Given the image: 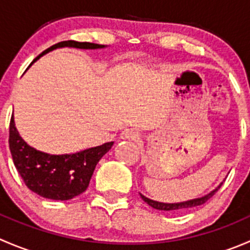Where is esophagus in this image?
I'll use <instances>...</instances> for the list:
<instances>
[{
    "instance_id": "1",
    "label": "esophagus",
    "mask_w": 250,
    "mask_h": 250,
    "mask_svg": "<svg viewBox=\"0 0 250 250\" xmlns=\"http://www.w3.org/2000/svg\"><path fill=\"white\" fill-rule=\"evenodd\" d=\"M120 137L122 140H137L139 139V133L133 129V128H128V129H125L121 133Z\"/></svg>"
}]
</instances>
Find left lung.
Segmentation results:
<instances>
[{"label": "left lung", "instance_id": "1", "mask_svg": "<svg viewBox=\"0 0 250 250\" xmlns=\"http://www.w3.org/2000/svg\"><path fill=\"white\" fill-rule=\"evenodd\" d=\"M223 185V183L219 184L218 188H214L213 191H210L209 193L207 195L202 196V197H198V198H193V200H188V201H183V202H176V203H165V202H158V201H153L147 198L146 196L141 195L140 193V197L144 202H146L150 207L152 208L158 209V210H166V211H181V210H185V209H190L193 208V207H198L201 204L206 203L216 191L220 188V186Z\"/></svg>", "mask_w": 250, "mask_h": 250}]
</instances>
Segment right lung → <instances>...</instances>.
<instances>
[{
	"label": "right lung",
	"mask_w": 250,
	"mask_h": 250,
	"mask_svg": "<svg viewBox=\"0 0 250 250\" xmlns=\"http://www.w3.org/2000/svg\"><path fill=\"white\" fill-rule=\"evenodd\" d=\"M102 49L105 44L90 42L62 41L42 52L36 60L58 48ZM113 141L95 147L85 148L76 153L50 155L31 147L18 132L14 117L9 125V150L18 173L25 185L41 197L55 201H67L87 190L95 166L112 147Z\"/></svg>",
	"instance_id": "obj_1"
}]
</instances>
